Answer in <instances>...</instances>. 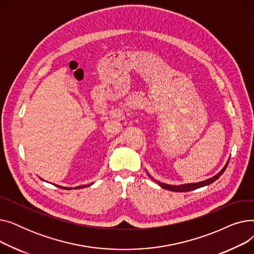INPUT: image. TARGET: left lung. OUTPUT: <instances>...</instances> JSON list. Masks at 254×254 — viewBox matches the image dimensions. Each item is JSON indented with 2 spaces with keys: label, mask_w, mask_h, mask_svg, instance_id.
<instances>
[{
  "label": "left lung",
  "mask_w": 254,
  "mask_h": 254,
  "mask_svg": "<svg viewBox=\"0 0 254 254\" xmlns=\"http://www.w3.org/2000/svg\"><path fill=\"white\" fill-rule=\"evenodd\" d=\"M230 161V159H229ZM229 161L226 162V164L224 165V167L221 169V171L219 173H217V174L215 176H213L207 180H204V181H201V182H196V183H186V184H181V185H171V184H166V183H163V182H159L157 180H155L154 178H152L149 173H147V175L154 181L156 182L159 186H161L162 189H165V190H171V191H176V192H188V191H191V190H197L199 188H203V186H207L211 183H213L214 181H216L222 174L223 172L225 171L226 167H228L229 165ZM147 172V171H146Z\"/></svg>",
  "instance_id": "8db88e82"
}]
</instances>
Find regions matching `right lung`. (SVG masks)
<instances>
[{
	"mask_svg": "<svg viewBox=\"0 0 254 254\" xmlns=\"http://www.w3.org/2000/svg\"><path fill=\"white\" fill-rule=\"evenodd\" d=\"M40 179H42V178H40ZM43 180V179H42ZM92 183H90V184H87V185H79V186H76V188H74V190H79V189H82V188H87V186H90ZM56 185V184H55ZM58 188H61V189H63V190H73V188H64V186H61V185H57Z\"/></svg>",
	"mask_w": 254,
	"mask_h": 254,
	"instance_id": "right-lung-1",
	"label": "right lung"
}]
</instances>
